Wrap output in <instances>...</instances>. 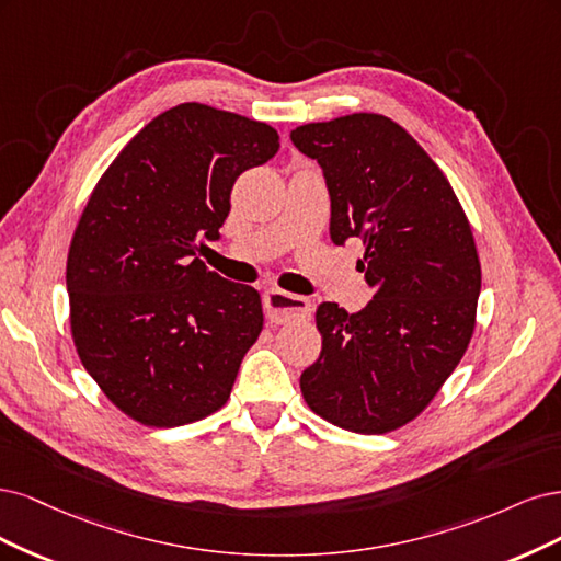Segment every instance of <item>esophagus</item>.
Returning <instances> with one entry per match:
<instances>
[{
    "label": "esophagus",
    "mask_w": 561,
    "mask_h": 561,
    "mask_svg": "<svg viewBox=\"0 0 561 561\" xmlns=\"http://www.w3.org/2000/svg\"><path fill=\"white\" fill-rule=\"evenodd\" d=\"M263 305H265L267 319L273 323H291V321H305L312 317L310 300L296 294L279 291V288L267 291L263 298Z\"/></svg>",
    "instance_id": "34e87169"
}]
</instances>
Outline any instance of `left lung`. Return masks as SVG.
<instances>
[{"label": "left lung", "instance_id": "8db88e82", "mask_svg": "<svg viewBox=\"0 0 561 561\" xmlns=\"http://www.w3.org/2000/svg\"><path fill=\"white\" fill-rule=\"evenodd\" d=\"M331 193V240L360 238L373 300L350 314L321 302V354L300 375L305 403L377 436L426 410L476 331L480 259L443 170L399 123L350 114L291 130Z\"/></svg>", "mask_w": 561, "mask_h": 561}]
</instances>
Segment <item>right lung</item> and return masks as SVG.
<instances>
[{"label":"right lung","mask_w":561,"mask_h":561,"mask_svg":"<svg viewBox=\"0 0 561 561\" xmlns=\"http://www.w3.org/2000/svg\"><path fill=\"white\" fill-rule=\"evenodd\" d=\"M277 149L273 125L184 102L144 125L90 193L67 254L71 340L130 420L184 426L230 399L263 331L261 296L195 251L219 238L234 179Z\"/></svg>","instance_id":"add662e5"}]
</instances>
